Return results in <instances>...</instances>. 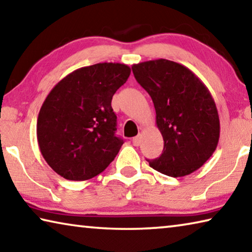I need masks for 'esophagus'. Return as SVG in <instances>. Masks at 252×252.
<instances>
[{
    "label": "esophagus",
    "instance_id": "1",
    "mask_svg": "<svg viewBox=\"0 0 252 252\" xmlns=\"http://www.w3.org/2000/svg\"><path fill=\"white\" fill-rule=\"evenodd\" d=\"M141 141H142V136L137 135L136 137L133 138V144L135 146H139V145H141Z\"/></svg>",
    "mask_w": 252,
    "mask_h": 252
}]
</instances>
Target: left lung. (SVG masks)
<instances>
[{
    "label": "left lung",
    "mask_w": 252,
    "mask_h": 252,
    "mask_svg": "<svg viewBox=\"0 0 252 252\" xmlns=\"http://www.w3.org/2000/svg\"><path fill=\"white\" fill-rule=\"evenodd\" d=\"M135 79L150 94L163 153L147 159L162 174L181 177L211 158L220 137L218 109L209 89L191 70L166 59L134 64Z\"/></svg>",
    "instance_id": "8db88e82"
}]
</instances>
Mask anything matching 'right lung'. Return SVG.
Segmentation results:
<instances>
[{"instance_id":"add662e5","label":"right lung","mask_w":252,"mask_h":252,"mask_svg":"<svg viewBox=\"0 0 252 252\" xmlns=\"http://www.w3.org/2000/svg\"><path fill=\"white\" fill-rule=\"evenodd\" d=\"M129 75L127 64L96 63L69 73L49 93L36 137L45 162L60 176L93 179L116 158L124 141L115 134L111 99Z\"/></svg>"}]
</instances>
